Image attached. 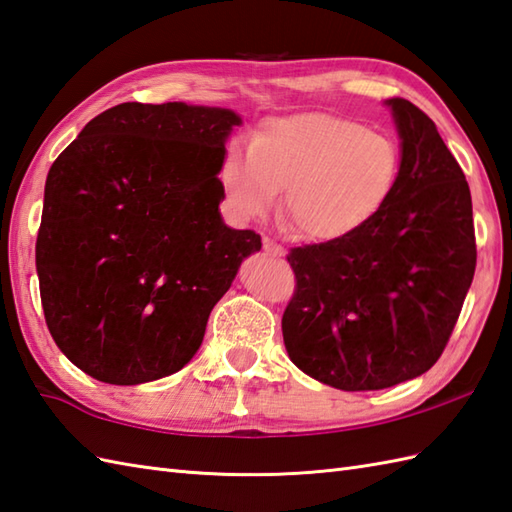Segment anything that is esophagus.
<instances>
[{
  "label": "esophagus",
  "mask_w": 512,
  "mask_h": 512,
  "mask_svg": "<svg viewBox=\"0 0 512 512\" xmlns=\"http://www.w3.org/2000/svg\"><path fill=\"white\" fill-rule=\"evenodd\" d=\"M263 249H265L267 254H271V256H282V254H285V249H282V245L276 243L274 238H269V236L263 238Z\"/></svg>",
  "instance_id": "obj_1"
}]
</instances>
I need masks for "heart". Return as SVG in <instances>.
Instances as JSON below:
<instances>
[{"mask_svg": "<svg viewBox=\"0 0 512 512\" xmlns=\"http://www.w3.org/2000/svg\"><path fill=\"white\" fill-rule=\"evenodd\" d=\"M403 155L388 133L333 113L269 118L249 146H230L221 162L227 206L238 219L263 217L285 188V214L313 241L344 238L388 203Z\"/></svg>", "mask_w": 512, "mask_h": 512, "instance_id": "b5f03b06", "label": "heart"}]
</instances>
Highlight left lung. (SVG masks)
I'll return each mask as SVG.
<instances>
[{"instance_id":"1","label":"left lung","mask_w":512,"mask_h":512,"mask_svg":"<svg viewBox=\"0 0 512 512\" xmlns=\"http://www.w3.org/2000/svg\"><path fill=\"white\" fill-rule=\"evenodd\" d=\"M401 177L377 217L344 238L293 247L282 315L291 361L346 392L392 388L440 359L475 274L471 190L425 111L388 100Z\"/></svg>"}]
</instances>
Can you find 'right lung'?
Masks as SVG:
<instances>
[{
    "mask_svg": "<svg viewBox=\"0 0 512 512\" xmlns=\"http://www.w3.org/2000/svg\"><path fill=\"white\" fill-rule=\"evenodd\" d=\"M238 124L230 109L122 102L54 160L37 236L41 304L56 346L89 377L138 385L184 368L238 265L263 245L219 212Z\"/></svg>",
    "mask_w": 512,
    "mask_h": 512,
    "instance_id": "1",
    "label": "right lung"
}]
</instances>
